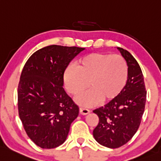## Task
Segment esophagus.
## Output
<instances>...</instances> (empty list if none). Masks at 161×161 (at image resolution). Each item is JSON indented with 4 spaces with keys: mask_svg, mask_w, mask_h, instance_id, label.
<instances>
[{
    "mask_svg": "<svg viewBox=\"0 0 161 161\" xmlns=\"http://www.w3.org/2000/svg\"><path fill=\"white\" fill-rule=\"evenodd\" d=\"M89 113H90V111H89V109H84V108H80V109H79V113H80L81 115H87L89 114Z\"/></svg>",
    "mask_w": 161,
    "mask_h": 161,
    "instance_id": "obj_1",
    "label": "esophagus"
}]
</instances>
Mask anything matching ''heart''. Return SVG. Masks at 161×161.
I'll return each mask as SVG.
<instances>
[{
	"label": "heart",
	"instance_id": "1",
	"mask_svg": "<svg viewBox=\"0 0 161 161\" xmlns=\"http://www.w3.org/2000/svg\"><path fill=\"white\" fill-rule=\"evenodd\" d=\"M128 66L117 55L92 53L79 59L75 67H68L64 82L68 92L78 96L89 86L90 90L76 101L86 107L96 106L100 101L108 103L116 99L126 86Z\"/></svg>",
	"mask_w": 161,
	"mask_h": 161
}]
</instances>
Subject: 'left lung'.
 Wrapping results in <instances>:
<instances>
[{
	"mask_svg": "<svg viewBox=\"0 0 161 161\" xmlns=\"http://www.w3.org/2000/svg\"><path fill=\"white\" fill-rule=\"evenodd\" d=\"M117 48L127 63V82L116 99L93 110L99 120L93 130L95 140L113 149L126 144L137 131L147 98L144 79L138 62L128 51Z\"/></svg>",
	"mask_w": 161,
	"mask_h": 161,
	"instance_id": "1",
	"label": "left lung"
}]
</instances>
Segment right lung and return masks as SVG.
Listing matches in <instances>:
<instances>
[{
    "instance_id": "add662e5",
    "label": "right lung",
    "mask_w": 161,
    "mask_h": 161,
    "mask_svg": "<svg viewBox=\"0 0 161 161\" xmlns=\"http://www.w3.org/2000/svg\"><path fill=\"white\" fill-rule=\"evenodd\" d=\"M84 49L49 45L32 54L23 68L18 89V113L28 137L41 148L62 144L79 115V106L63 88L64 73Z\"/></svg>"
}]
</instances>
